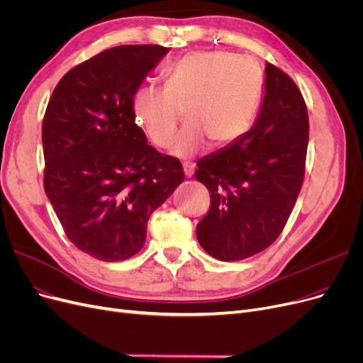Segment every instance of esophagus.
<instances>
[{
    "mask_svg": "<svg viewBox=\"0 0 363 363\" xmlns=\"http://www.w3.org/2000/svg\"><path fill=\"white\" fill-rule=\"evenodd\" d=\"M194 170H196V166L194 164H190V163H185L184 164V174L186 178H191L194 174Z\"/></svg>",
    "mask_w": 363,
    "mask_h": 363,
    "instance_id": "1",
    "label": "esophagus"
}]
</instances>
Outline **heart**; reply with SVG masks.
Segmentation results:
<instances>
[{
    "instance_id": "heart-1",
    "label": "heart",
    "mask_w": 363,
    "mask_h": 363,
    "mask_svg": "<svg viewBox=\"0 0 363 363\" xmlns=\"http://www.w3.org/2000/svg\"><path fill=\"white\" fill-rule=\"evenodd\" d=\"M263 79L252 60L223 50H199L167 70L164 88L142 86L133 97L136 125L157 146L167 147L184 111L189 124L172 154L190 158L213 146L236 142L257 113Z\"/></svg>"
}]
</instances>
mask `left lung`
Listing matches in <instances>:
<instances>
[{
	"mask_svg": "<svg viewBox=\"0 0 363 363\" xmlns=\"http://www.w3.org/2000/svg\"><path fill=\"white\" fill-rule=\"evenodd\" d=\"M308 113L293 80L266 62L263 101L236 142L197 161L211 206L196 227L202 248L223 262L248 259L283 232L303 182Z\"/></svg>",
	"mask_w": 363,
	"mask_h": 363,
	"instance_id": "8db88e82",
	"label": "left lung"
}]
</instances>
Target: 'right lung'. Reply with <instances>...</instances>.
I'll list each match as a JSON object with an SVG mask.
<instances>
[{
  "mask_svg": "<svg viewBox=\"0 0 363 363\" xmlns=\"http://www.w3.org/2000/svg\"><path fill=\"white\" fill-rule=\"evenodd\" d=\"M167 48L116 46L76 65L43 119L45 191L72 242L103 262L130 259L151 213L184 181L178 158L147 145L133 97Z\"/></svg>",
  "mask_w": 363,
  "mask_h": 363,
  "instance_id": "add662e5",
  "label": "right lung"
}]
</instances>
